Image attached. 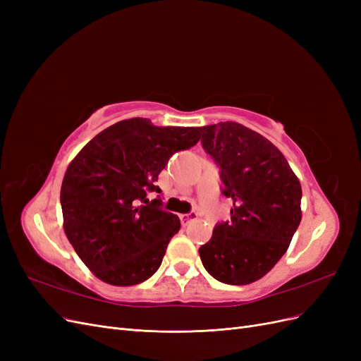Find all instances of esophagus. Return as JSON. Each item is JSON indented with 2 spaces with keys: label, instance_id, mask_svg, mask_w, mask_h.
<instances>
[{
  "label": "esophagus",
  "instance_id": "obj_1",
  "mask_svg": "<svg viewBox=\"0 0 361 361\" xmlns=\"http://www.w3.org/2000/svg\"><path fill=\"white\" fill-rule=\"evenodd\" d=\"M194 220H197V212H195V211H191L188 214H182L180 215V223L183 226H187L190 221H194Z\"/></svg>",
  "mask_w": 361,
  "mask_h": 361
}]
</instances>
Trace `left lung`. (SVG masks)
<instances>
[{"instance_id": "obj_1", "label": "left lung", "mask_w": 361, "mask_h": 361, "mask_svg": "<svg viewBox=\"0 0 361 361\" xmlns=\"http://www.w3.org/2000/svg\"><path fill=\"white\" fill-rule=\"evenodd\" d=\"M202 146L232 199L231 220L215 224L199 248L202 264L226 285H248L269 272L301 221V185L281 152L243 125L221 122L199 128Z\"/></svg>"}]
</instances>
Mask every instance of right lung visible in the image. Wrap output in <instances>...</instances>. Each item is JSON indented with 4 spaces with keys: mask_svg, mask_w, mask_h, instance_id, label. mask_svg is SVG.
Returning a JSON list of instances; mask_svg holds the SVG:
<instances>
[{
    "mask_svg": "<svg viewBox=\"0 0 361 361\" xmlns=\"http://www.w3.org/2000/svg\"><path fill=\"white\" fill-rule=\"evenodd\" d=\"M197 141L199 128L134 117L104 129L69 164L60 192L64 232L97 279L133 286L158 271L180 228L178 215L162 209L158 174Z\"/></svg>",
    "mask_w": 361,
    "mask_h": 361,
    "instance_id": "obj_1",
    "label": "right lung"
}]
</instances>
